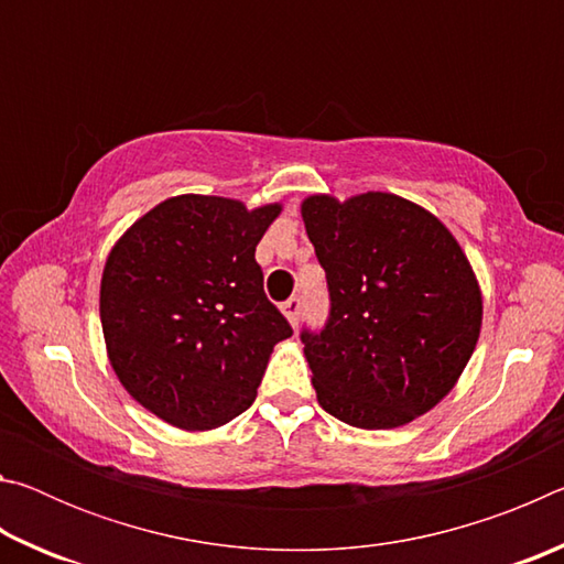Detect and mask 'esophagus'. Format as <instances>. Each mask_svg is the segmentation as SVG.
<instances>
[{
  "mask_svg": "<svg viewBox=\"0 0 564 564\" xmlns=\"http://www.w3.org/2000/svg\"><path fill=\"white\" fill-rule=\"evenodd\" d=\"M281 311H283V316L289 318L291 326H295V323H299V318H301V299H299V295H293V299L285 301L281 305Z\"/></svg>",
  "mask_w": 564,
  "mask_h": 564,
  "instance_id": "1",
  "label": "esophagus"
}]
</instances>
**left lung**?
<instances>
[{
	"instance_id": "8db88e82",
	"label": "left lung",
	"mask_w": 564,
	"mask_h": 564,
	"mask_svg": "<svg viewBox=\"0 0 564 564\" xmlns=\"http://www.w3.org/2000/svg\"><path fill=\"white\" fill-rule=\"evenodd\" d=\"M330 318L303 330L321 408L362 431L427 413L455 388L482 326V293L441 218L386 191L303 198Z\"/></svg>"
}]
</instances>
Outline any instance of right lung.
<instances>
[{
	"mask_svg": "<svg viewBox=\"0 0 564 564\" xmlns=\"http://www.w3.org/2000/svg\"><path fill=\"white\" fill-rule=\"evenodd\" d=\"M281 208L171 196L109 251L99 291L107 356L127 393L164 423L214 431L241 415L273 346L291 338L256 263Z\"/></svg>",
	"mask_w": 564,
	"mask_h": 564,
	"instance_id": "right-lung-1",
	"label": "right lung"
}]
</instances>
